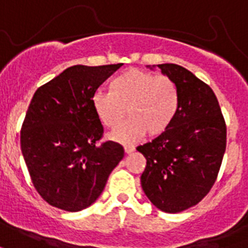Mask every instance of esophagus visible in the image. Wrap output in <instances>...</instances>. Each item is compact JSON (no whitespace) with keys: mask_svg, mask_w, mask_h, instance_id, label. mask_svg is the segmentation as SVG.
Instances as JSON below:
<instances>
[{"mask_svg":"<svg viewBox=\"0 0 248 248\" xmlns=\"http://www.w3.org/2000/svg\"><path fill=\"white\" fill-rule=\"evenodd\" d=\"M124 151H125V154H132V153L136 151V149H134L133 146H125V147H124Z\"/></svg>","mask_w":248,"mask_h":248,"instance_id":"1","label":"esophagus"}]
</instances>
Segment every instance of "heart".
I'll list each match as a JSON object with an SVG mask.
<instances>
[{"label":"heart","instance_id":"1","mask_svg":"<svg viewBox=\"0 0 248 248\" xmlns=\"http://www.w3.org/2000/svg\"><path fill=\"white\" fill-rule=\"evenodd\" d=\"M97 118L107 128H116L110 138L130 143L147 132L153 137L166 133L180 108V94L173 80L147 71L130 68L111 81L110 92H95L92 97Z\"/></svg>","mask_w":248,"mask_h":248}]
</instances>
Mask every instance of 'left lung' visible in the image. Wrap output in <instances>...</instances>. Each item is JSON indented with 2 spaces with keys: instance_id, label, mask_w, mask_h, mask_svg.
Listing matches in <instances>:
<instances>
[{
  "instance_id": "left-lung-1",
  "label": "left lung",
  "mask_w": 248,
  "mask_h": 248,
  "mask_svg": "<svg viewBox=\"0 0 248 248\" xmlns=\"http://www.w3.org/2000/svg\"><path fill=\"white\" fill-rule=\"evenodd\" d=\"M162 74L173 80L180 108L166 133L138 146L146 158L141 186L158 210L178 214L195 206L216 181L226 147V126L210 86L184 67L164 63Z\"/></svg>"
}]
</instances>
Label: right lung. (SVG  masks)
I'll return each instance as SVG.
<instances>
[{
    "label": "right lung",
    "mask_w": 248,
    "mask_h": 248,
    "mask_svg": "<svg viewBox=\"0 0 248 248\" xmlns=\"http://www.w3.org/2000/svg\"><path fill=\"white\" fill-rule=\"evenodd\" d=\"M123 64L68 67L40 86L20 132L23 158L37 193L50 206L78 212L102 194L108 176L124 158L103 134L92 97Z\"/></svg>",
    "instance_id": "right-lung-1"
}]
</instances>
